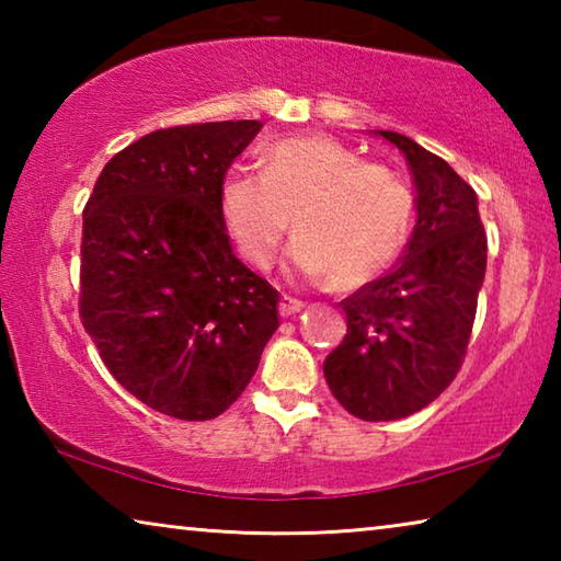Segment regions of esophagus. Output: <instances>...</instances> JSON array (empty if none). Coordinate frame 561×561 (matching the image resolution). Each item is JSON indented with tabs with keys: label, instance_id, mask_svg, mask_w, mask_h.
<instances>
[{
	"label": "esophagus",
	"instance_id": "34e87169",
	"mask_svg": "<svg viewBox=\"0 0 561 561\" xmlns=\"http://www.w3.org/2000/svg\"><path fill=\"white\" fill-rule=\"evenodd\" d=\"M301 309H304V301L287 297V294H284V297L279 299V314L282 317H294V314H299Z\"/></svg>",
	"mask_w": 561,
	"mask_h": 561
}]
</instances>
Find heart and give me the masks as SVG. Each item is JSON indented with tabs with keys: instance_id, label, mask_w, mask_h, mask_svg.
Listing matches in <instances>:
<instances>
[{
	"instance_id": "1",
	"label": "heart",
	"mask_w": 561,
	"mask_h": 561,
	"mask_svg": "<svg viewBox=\"0 0 561 561\" xmlns=\"http://www.w3.org/2000/svg\"><path fill=\"white\" fill-rule=\"evenodd\" d=\"M262 173L222 180L220 210L242 257L267 270L294 217L289 264L301 277L358 289L403 250L413 195L383 165L324 136L264 148Z\"/></svg>"
}]
</instances>
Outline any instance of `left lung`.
Segmentation results:
<instances>
[{
  "label": "left lung",
  "mask_w": 561,
  "mask_h": 561,
  "mask_svg": "<svg viewBox=\"0 0 561 561\" xmlns=\"http://www.w3.org/2000/svg\"><path fill=\"white\" fill-rule=\"evenodd\" d=\"M405 156L417 220L401 262L348 299L346 336L324 360L336 401L360 421H398L453 383L488 267L478 195L431 150L376 130Z\"/></svg>",
  "instance_id": "8db88e82"
}]
</instances>
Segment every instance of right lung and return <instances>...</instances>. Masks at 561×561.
I'll use <instances>...</instances> for the list:
<instances>
[{
    "mask_svg": "<svg viewBox=\"0 0 561 561\" xmlns=\"http://www.w3.org/2000/svg\"><path fill=\"white\" fill-rule=\"evenodd\" d=\"M260 121L153 130L113 156L83 210V329L113 378L180 421L225 413L279 327V291L234 257L220 187Z\"/></svg>",
    "mask_w": 561,
    "mask_h": 561,
    "instance_id": "1",
    "label": "right lung"
}]
</instances>
